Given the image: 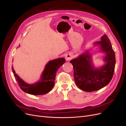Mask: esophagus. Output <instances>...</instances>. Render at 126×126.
Here are the masks:
<instances>
[{
	"instance_id": "1",
	"label": "esophagus",
	"mask_w": 126,
	"mask_h": 126,
	"mask_svg": "<svg viewBox=\"0 0 126 126\" xmlns=\"http://www.w3.org/2000/svg\"><path fill=\"white\" fill-rule=\"evenodd\" d=\"M72 58V56L70 54H68L65 56V59L67 61H69Z\"/></svg>"
}]
</instances>
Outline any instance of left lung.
I'll list each match as a JSON object with an SVG mask.
<instances>
[{
    "label": "left lung",
    "instance_id": "obj_1",
    "mask_svg": "<svg viewBox=\"0 0 126 126\" xmlns=\"http://www.w3.org/2000/svg\"><path fill=\"white\" fill-rule=\"evenodd\" d=\"M94 45L98 46L99 51L105 54L103 58L105 62L104 66L94 67L89 50L70 62L74 67L76 85L80 89L88 92L99 90L108 84L112 78L116 63L115 52L107 36L104 34L100 41L94 43Z\"/></svg>",
    "mask_w": 126,
    "mask_h": 126
}]
</instances>
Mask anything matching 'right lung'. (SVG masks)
<instances>
[{"label":"right lung","instance_id":"right-lung-1","mask_svg":"<svg viewBox=\"0 0 126 126\" xmlns=\"http://www.w3.org/2000/svg\"><path fill=\"white\" fill-rule=\"evenodd\" d=\"M65 62L66 60L63 58H59L49 61L46 64L39 80L33 84L26 83L19 77V76L16 74L13 66H12V70L15 79L22 91L32 95H41L47 94L52 89L55 84L57 71Z\"/></svg>","mask_w":126,"mask_h":126}]
</instances>
